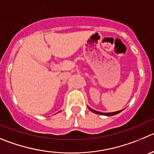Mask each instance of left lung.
<instances>
[{
    "label": "left lung",
    "instance_id": "obj_1",
    "mask_svg": "<svg viewBox=\"0 0 154 154\" xmlns=\"http://www.w3.org/2000/svg\"><path fill=\"white\" fill-rule=\"evenodd\" d=\"M88 109H90L91 112H94V113H97V114H99V115H103V116H114V115H116V114L119 113L120 112H122V110H119V111H116V112H98V111H96L94 110V109H91V108H90L89 106H88Z\"/></svg>",
    "mask_w": 154,
    "mask_h": 154
}]
</instances>
